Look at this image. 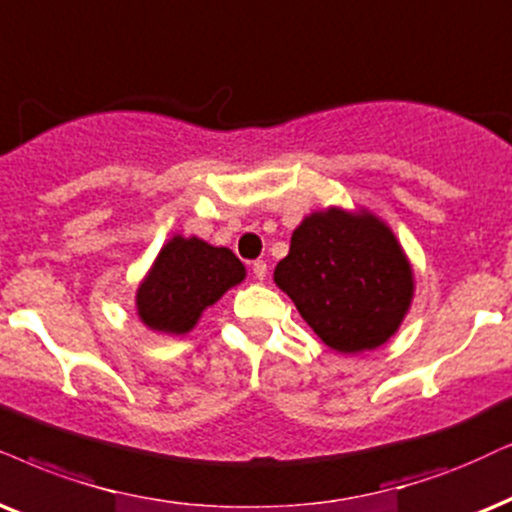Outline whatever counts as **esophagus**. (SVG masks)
<instances>
[{"label": "esophagus", "mask_w": 512, "mask_h": 512, "mask_svg": "<svg viewBox=\"0 0 512 512\" xmlns=\"http://www.w3.org/2000/svg\"><path fill=\"white\" fill-rule=\"evenodd\" d=\"M252 274H255L257 281H264V276H267V262L264 260L252 262Z\"/></svg>", "instance_id": "34e87169"}]
</instances>
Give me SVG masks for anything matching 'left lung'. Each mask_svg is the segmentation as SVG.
Masks as SVG:
<instances>
[{
    "label": "left lung",
    "mask_w": 512,
    "mask_h": 512,
    "mask_svg": "<svg viewBox=\"0 0 512 512\" xmlns=\"http://www.w3.org/2000/svg\"><path fill=\"white\" fill-rule=\"evenodd\" d=\"M274 281L309 328L342 354L390 340L413 297L411 264L392 231L371 212L340 208L304 217Z\"/></svg>",
    "instance_id": "8db88e82"
}]
</instances>
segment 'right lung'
<instances>
[{
	"instance_id": "1",
	"label": "right lung",
	"mask_w": 512,
	"mask_h": 512,
	"mask_svg": "<svg viewBox=\"0 0 512 512\" xmlns=\"http://www.w3.org/2000/svg\"><path fill=\"white\" fill-rule=\"evenodd\" d=\"M243 278L245 267L229 248L174 236L137 290L139 316L151 331L184 335Z\"/></svg>"
}]
</instances>
